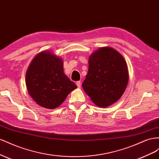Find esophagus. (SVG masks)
<instances>
[{
	"label": "esophagus",
	"instance_id": "obj_1",
	"mask_svg": "<svg viewBox=\"0 0 159 159\" xmlns=\"http://www.w3.org/2000/svg\"><path fill=\"white\" fill-rule=\"evenodd\" d=\"M76 84L77 85V87H78L79 88L80 87V86H81V82H80V81H77Z\"/></svg>",
	"mask_w": 159,
	"mask_h": 159
}]
</instances>
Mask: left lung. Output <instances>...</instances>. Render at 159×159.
I'll list each match as a JSON object with an SVG mask.
<instances>
[{"mask_svg":"<svg viewBox=\"0 0 159 159\" xmlns=\"http://www.w3.org/2000/svg\"><path fill=\"white\" fill-rule=\"evenodd\" d=\"M128 80L123 57L114 48L102 47L89 57L88 73L82 86L95 105L107 107L122 97Z\"/></svg>","mask_w":159,"mask_h":159,"instance_id":"1","label":"left lung"}]
</instances>
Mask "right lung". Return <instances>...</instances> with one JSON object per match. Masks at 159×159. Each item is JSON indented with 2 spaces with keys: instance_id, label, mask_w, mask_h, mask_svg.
<instances>
[{
  "instance_id": "obj_1",
  "label": "right lung",
  "mask_w": 159,
  "mask_h": 159,
  "mask_svg": "<svg viewBox=\"0 0 159 159\" xmlns=\"http://www.w3.org/2000/svg\"><path fill=\"white\" fill-rule=\"evenodd\" d=\"M26 84L34 101L48 109L60 106L77 88L65 75L61 58L48 51L40 52L34 58L26 72Z\"/></svg>"
}]
</instances>
